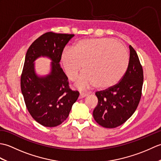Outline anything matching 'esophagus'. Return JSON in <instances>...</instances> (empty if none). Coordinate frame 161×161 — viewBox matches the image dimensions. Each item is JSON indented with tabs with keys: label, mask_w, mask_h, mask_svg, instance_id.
<instances>
[{
	"label": "esophagus",
	"mask_w": 161,
	"mask_h": 161,
	"mask_svg": "<svg viewBox=\"0 0 161 161\" xmlns=\"http://www.w3.org/2000/svg\"><path fill=\"white\" fill-rule=\"evenodd\" d=\"M87 93H86V92H82V91H80V99H81V98H84V97H85L86 96H87Z\"/></svg>",
	"instance_id": "34e87169"
}]
</instances>
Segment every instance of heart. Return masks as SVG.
Segmentation results:
<instances>
[{"instance_id": "obj_1", "label": "heart", "mask_w": 161, "mask_h": 161, "mask_svg": "<svg viewBox=\"0 0 161 161\" xmlns=\"http://www.w3.org/2000/svg\"><path fill=\"white\" fill-rule=\"evenodd\" d=\"M129 61L126 47L108 38L84 39L75 43L73 48H65L60 62L67 77L73 81L83 68L85 71L77 86L85 88L96 85L108 88L117 84L127 69Z\"/></svg>"}]
</instances>
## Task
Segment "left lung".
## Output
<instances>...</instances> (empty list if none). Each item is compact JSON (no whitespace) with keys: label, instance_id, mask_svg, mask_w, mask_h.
I'll return each instance as SVG.
<instances>
[{"label":"left lung","instance_id":"1","mask_svg":"<svg viewBox=\"0 0 161 161\" xmlns=\"http://www.w3.org/2000/svg\"><path fill=\"white\" fill-rule=\"evenodd\" d=\"M130 57L127 70L119 82L107 89L97 91V107L93 115L99 125L115 128L133 114L141 100L143 70L136 50L129 46Z\"/></svg>","mask_w":161,"mask_h":161}]
</instances>
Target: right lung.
I'll return each mask as SVG.
<instances>
[{"mask_svg": "<svg viewBox=\"0 0 161 161\" xmlns=\"http://www.w3.org/2000/svg\"><path fill=\"white\" fill-rule=\"evenodd\" d=\"M74 36L46 32L27 51L20 77L21 92L30 114L47 127H54L66 120L80 95L69 88L68 77L59 64L61 52ZM42 56L52 61L51 73L44 77L36 74L33 63Z\"/></svg>", "mask_w": 161, "mask_h": 161, "instance_id": "1", "label": "right lung"}]
</instances>
